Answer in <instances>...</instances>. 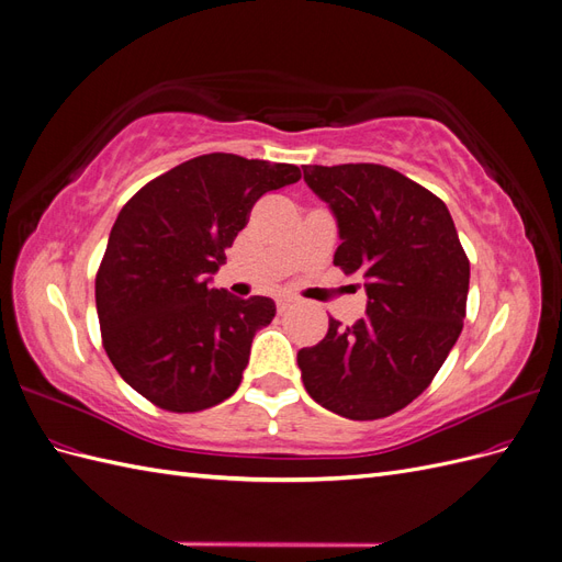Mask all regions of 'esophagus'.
<instances>
[{
	"label": "esophagus",
	"mask_w": 562,
	"mask_h": 562,
	"mask_svg": "<svg viewBox=\"0 0 562 562\" xmlns=\"http://www.w3.org/2000/svg\"><path fill=\"white\" fill-rule=\"evenodd\" d=\"M293 302L295 300H291V297H281V300H277V310H279V314H283V312H288L293 307Z\"/></svg>",
	"instance_id": "1"
}]
</instances>
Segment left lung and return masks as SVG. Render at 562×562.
<instances>
[{
    "instance_id": "8db88e82",
    "label": "left lung",
    "mask_w": 562,
    "mask_h": 562,
    "mask_svg": "<svg viewBox=\"0 0 562 562\" xmlns=\"http://www.w3.org/2000/svg\"><path fill=\"white\" fill-rule=\"evenodd\" d=\"M330 203L339 239L333 265L366 279L368 310L353 326L297 351L310 396L349 419L398 413L431 384L467 316L469 258L450 211L427 187L380 164L304 166Z\"/></svg>"
}]
</instances>
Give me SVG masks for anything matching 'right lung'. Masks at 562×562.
I'll use <instances>...</instances> for the list:
<instances>
[{"instance_id": "obj_1", "label": "right lung", "mask_w": 562, "mask_h": 562, "mask_svg": "<svg viewBox=\"0 0 562 562\" xmlns=\"http://www.w3.org/2000/svg\"><path fill=\"white\" fill-rule=\"evenodd\" d=\"M293 164L201 155L149 180L119 211L95 274L100 335L112 366L168 413H199L241 384L269 297L209 285L265 192L300 180Z\"/></svg>"}]
</instances>
